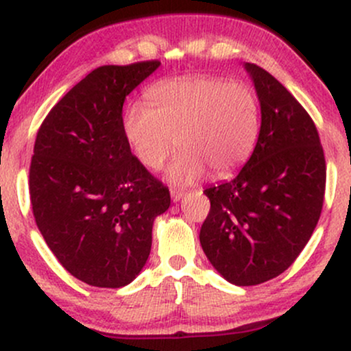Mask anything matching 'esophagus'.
<instances>
[{
    "label": "esophagus",
    "mask_w": 351,
    "mask_h": 351,
    "mask_svg": "<svg viewBox=\"0 0 351 351\" xmlns=\"http://www.w3.org/2000/svg\"><path fill=\"white\" fill-rule=\"evenodd\" d=\"M173 203H178V201L184 196V191H180V189H171L170 191Z\"/></svg>",
    "instance_id": "obj_1"
}]
</instances>
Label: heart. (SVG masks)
<instances>
[{
    "label": "heart",
    "mask_w": 351,
    "mask_h": 351,
    "mask_svg": "<svg viewBox=\"0 0 351 351\" xmlns=\"http://www.w3.org/2000/svg\"><path fill=\"white\" fill-rule=\"evenodd\" d=\"M148 102L123 112L122 130L135 158L150 170L167 168V180L186 186L206 176H224L249 158L261 127V106L245 82L215 75L171 79L148 90Z\"/></svg>",
    "instance_id": "1"
}]
</instances>
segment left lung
I'll list each match as a JSON object with an SVG mask.
<instances>
[{"label":"left lung","mask_w":351,"mask_h":351,"mask_svg":"<svg viewBox=\"0 0 351 351\" xmlns=\"http://www.w3.org/2000/svg\"><path fill=\"white\" fill-rule=\"evenodd\" d=\"M261 106L251 158L231 181L204 189L211 209L199 231L208 261L234 285L280 276L308 243L325 195L315 123L276 77L244 64Z\"/></svg>","instance_id":"obj_1"}]
</instances>
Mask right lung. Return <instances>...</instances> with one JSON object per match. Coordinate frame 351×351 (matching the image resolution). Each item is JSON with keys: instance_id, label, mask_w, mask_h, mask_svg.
<instances>
[{"instance_id": "add662e5", "label": "right lung", "mask_w": 351, "mask_h": 351, "mask_svg": "<svg viewBox=\"0 0 351 351\" xmlns=\"http://www.w3.org/2000/svg\"><path fill=\"white\" fill-rule=\"evenodd\" d=\"M158 67L147 60L92 71L36 136V224L62 267L94 287H123L142 272L153 221L170 208L168 188L132 155L122 130L125 97Z\"/></svg>"}]
</instances>
